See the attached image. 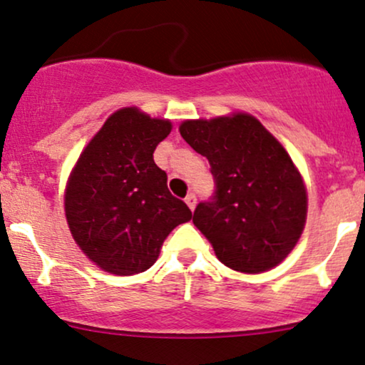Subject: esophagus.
Returning a JSON list of instances; mask_svg holds the SVG:
<instances>
[{"instance_id":"obj_1","label":"esophagus","mask_w":365,"mask_h":365,"mask_svg":"<svg viewBox=\"0 0 365 365\" xmlns=\"http://www.w3.org/2000/svg\"><path fill=\"white\" fill-rule=\"evenodd\" d=\"M185 202H187V206L190 207L192 211H194L195 204H197V195L194 194V192H190V194H188V195L185 197Z\"/></svg>"}]
</instances>
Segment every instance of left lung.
I'll return each instance as SVG.
<instances>
[{"label":"left lung","instance_id":"obj_1","mask_svg":"<svg viewBox=\"0 0 365 365\" xmlns=\"http://www.w3.org/2000/svg\"><path fill=\"white\" fill-rule=\"evenodd\" d=\"M180 133L211 165L215 194L192 221L217 259L250 274L278 266L307 216L302 177L283 145L250 115L183 121Z\"/></svg>","mask_w":365,"mask_h":365}]
</instances>
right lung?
I'll return each mask as SVG.
<instances>
[{
  "label": "right lung",
  "mask_w": 365,
  "mask_h": 365,
  "mask_svg": "<svg viewBox=\"0 0 365 365\" xmlns=\"http://www.w3.org/2000/svg\"><path fill=\"white\" fill-rule=\"evenodd\" d=\"M171 132L168 120L137 108L113 113L70 175L65 212L83 254L108 273L130 276L149 269L175 226L192 217L171 195L154 149Z\"/></svg>",
  "instance_id": "add662e5"
}]
</instances>
